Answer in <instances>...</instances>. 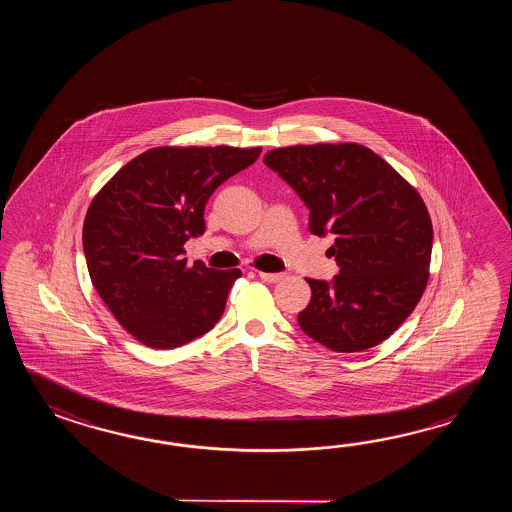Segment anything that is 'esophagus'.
<instances>
[{"label": "esophagus", "instance_id": "34e87169", "mask_svg": "<svg viewBox=\"0 0 512 512\" xmlns=\"http://www.w3.org/2000/svg\"><path fill=\"white\" fill-rule=\"evenodd\" d=\"M258 276H260L263 282L278 283L280 280H283V276H285V274H282V272L260 271L258 272Z\"/></svg>", "mask_w": 512, "mask_h": 512}]
</instances>
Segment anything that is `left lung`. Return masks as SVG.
I'll list each match as a JSON object with an SVG mask.
<instances>
[{"label": "left lung", "mask_w": 512, "mask_h": 512, "mask_svg": "<svg viewBox=\"0 0 512 512\" xmlns=\"http://www.w3.org/2000/svg\"><path fill=\"white\" fill-rule=\"evenodd\" d=\"M265 164L309 208V230L335 234L333 282L307 278L298 313L305 335L337 353L373 348L412 315L425 293L432 219L423 197L393 166L357 142L274 148Z\"/></svg>", "instance_id": "1"}]
</instances>
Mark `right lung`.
Masks as SVG:
<instances>
[{"label": "right lung", "instance_id": "add662e5", "mask_svg": "<svg viewBox=\"0 0 512 512\" xmlns=\"http://www.w3.org/2000/svg\"><path fill=\"white\" fill-rule=\"evenodd\" d=\"M261 148L159 146L124 164L87 208L82 245L100 298L131 337L174 349L225 311L240 269L188 265L186 241L205 232V205Z\"/></svg>", "mask_w": 512, "mask_h": 512}]
</instances>
